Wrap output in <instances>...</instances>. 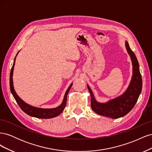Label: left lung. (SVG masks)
<instances>
[{
    "label": "left lung",
    "mask_w": 152,
    "mask_h": 152,
    "mask_svg": "<svg viewBox=\"0 0 152 152\" xmlns=\"http://www.w3.org/2000/svg\"><path fill=\"white\" fill-rule=\"evenodd\" d=\"M126 47L132 61L133 74L129 86L125 93L119 97L110 100L107 103H98L96 102L93 92L87 85V88L91 94V108L95 113L100 115L112 118L124 117L134 107L141 94L142 78L140 72L139 63L134 53L129 48L127 41H126Z\"/></svg>",
    "instance_id": "8db88e82"
}]
</instances>
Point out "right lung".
I'll return each mask as SVG.
<instances>
[{
    "mask_svg": "<svg viewBox=\"0 0 152 152\" xmlns=\"http://www.w3.org/2000/svg\"><path fill=\"white\" fill-rule=\"evenodd\" d=\"M15 59H16V58L15 59V61H14V63H13L12 67L11 68V73H10V89H11V92L12 96H14V98H15V100L16 101V102L18 104V105L20 106L21 109L25 113L28 114V115H30L31 117H34L36 118H50L57 117L58 115H59V114H61L62 113V112L63 111V110L65 109V108L66 107L67 95H68L69 91H70V89H71L73 83H72L70 84V86H69L68 89L66 90L65 96H64V99H63V102H62L60 106H59V107L55 108H50V109H44V108H40L32 107V106L29 105L27 103H25L19 97V96H18L15 89H14L12 75H13L14 66H15Z\"/></svg>",
    "mask_w": 152,
    "mask_h": 152,
    "instance_id": "right-lung-1",
    "label": "right lung"
}]
</instances>
